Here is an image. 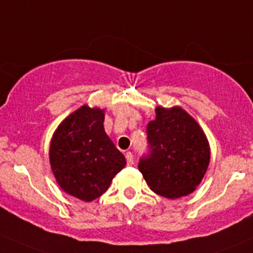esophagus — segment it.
<instances>
[{
    "instance_id": "obj_1",
    "label": "esophagus",
    "mask_w": 253,
    "mask_h": 253,
    "mask_svg": "<svg viewBox=\"0 0 253 253\" xmlns=\"http://www.w3.org/2000/svg\"><path fill=\"white\" fill-rule=\"evenodd\" d=\"M125 159H126V164H128L129 167L134 164V156L130 151H128V153L125 154Z\"/></svg>"
}]
</instances>
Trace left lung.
Masks as SVG:
<instances>
[{
	"label": "left lung",
	"mask_w": 253,
	"mask_h": 253,
	"mask_svg": "<svg viewBox=\"0 0 253 253\" xmlns=\"http://www.w3.org/2000/svg\"><path fill=\"white\" fill-rule=\"evenodd\" d=\"M146 134L148 153L138 168L150 189L168 199L194 191L210 163L208 139L194 118L181 108L158 107Z\"/></svg>",
	"instance_id": "1"
}]
</instances>
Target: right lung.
Listing matches in <instances>:
<instances>
[{
	"label": "right lung",
	"mask_w": 253,
	"mask_h": 253,
	"mask_svg": "<svg viewBox=\"0 0 253 253\" xmlns=\"http://www.w3.org/2000/svg\"><path fill=\"white\" fill-rule=\"evenodd\" d=\"M103 123V110L84 105L62 122L50 143V167L57 181L83 201L102 196L126 164Z\"/></svg>",
	"instance_id": "1"
}]
</instances>
